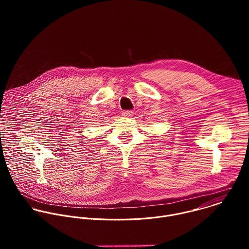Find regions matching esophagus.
<instances>
[{
	"label": "esophagus",
	"instance_id": "esophagus-1",
	"mask_svg": "<svg viewBox=\"0 0 249 249\" xmlns=\"http://www.w3.org/2000/svg\"><path fill=\"white\" fill-rule=\"evenodd\" d=\"M122 115L123 116H126V117H130L133 115V111L132 110H125L122 112Z\"/></svg>",
	"mask_w": 249,
	"mask_h": 249
}]
</instances>
